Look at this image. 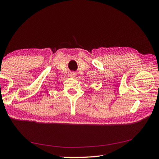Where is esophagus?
<instances>
[{
	"mask_svg": "<svg viewBox=\"0 0 159 159\" xmlns=\"http://www.w3.org/2000/svg\"><path fill=\"white\" fill-rule=\"evenodd\" d=\"M70 75L71 77H75L76 75V74L74 73V72H71V73L70 74Z\"/></svg>",
	"mask_w": 159,
	"mask_h": 159,
	"instance_id": "obj_1",
	"label": "esophagus"
}]
</instances>
